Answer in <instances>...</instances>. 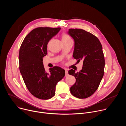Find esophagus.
Instances as JSON below:
<instances>
[{
	"mask_svg": "<svg viewBox=\"0 0 126 126\" xmlns=\"http://www.w3.org/2000/svg\"><path fill=\"white\" fill-rule=\"evenodd\" d=\"M68 76H69L68 72L67 70H65V77H68Z\"/></svg>",
	"mask_w": 126,
	"mask_h": 126,
	"instance_id": "esophagus-1",
	"label": "esophagus"
}]
</instances>
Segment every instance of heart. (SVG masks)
I'll return each mask as SVG.
<instances>
[{
  "label": "heart",
  "mask_w": 126,
  "mask_h": 126,
  "mask_svg": "<svg viewBox=\"0 0 126 126\" xmlns=\"http://www.w3.org/2000/svg\"><path fill=\"white\" fill-rule=\"evenodd\" d=\"M71 37H70V36L68 35V34H66V33H63L62 35V41H67V40H70Z\"/></svg>",
  "instance_id": "b5f03b06"
}]
</instances>
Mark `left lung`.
<instances>
[{"instance_id":"1","label":"left lung","mask_w":126,"mask_h":126,"mask_svg":"<svg viewBox=\"0 0 126 126\" xmlns=\"http://www.w3.org/2000/svg\"><path fill=\"white\" fill-rule=\"evenodd\" d=\"M68 33L75 42L73 57L79 62L83 60L82 69L79 72L73 69L68 71L76 79L70 92L76 98H87L96 92L104 74L102 46L94 35L83 29L71 28Z\"/></svg>"}]
</instances>
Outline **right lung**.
<instances>
[{
  "mask_svg": "<svg viewBox=\"0 0 126 126\" xmlns=\"http://www.w3.org/2000/svg\"><path fill=\"white\" fill-rule=\"evenodd\" d=\"M60 29L36 28L26 35L19 49V70L25 84L30 93L40 99L54 96L57 83L65 76V70L58 66L50 68L47 72L43 62L48 42Z\"/></svg>",
  "mask_w": 126,
  "mask_h": 126,
  "instance_id": "right-lung-1",
  "label": "right lung"
}]
</instances>
